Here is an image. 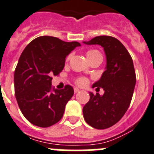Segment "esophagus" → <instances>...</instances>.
<instances>
[{"mask_svg": "<svg viewBox=\"0 0 154 154\" xmlns=\"http://www.w3.org/2000/svg\"><path fill=\"white\" fill-rule=\"evenodd\" d=\"M74 93H77L78 92H80V90H79L78 88H77V87H75V88L74 89Z\"/></svg>", "mask_w": 154, "mask_h": 154, "instance_id": "34e87169", "label": "esophagus"}]
</instances>
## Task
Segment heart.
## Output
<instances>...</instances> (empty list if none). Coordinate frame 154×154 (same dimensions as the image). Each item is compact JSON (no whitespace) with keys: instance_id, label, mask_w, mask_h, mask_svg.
Returning <instances> with one entry per match:
<instances>
[{"instance_id":"heart-1","label":"heart","mask_w":154,"mask_h":154,"mask_svg":"<svg viewBox=\"0 0 154 154\" xmlns=\"http://www.w3.org/2000/svg\"><path fill=\"white\" fill-rule=\"evenodd\" d=\"M87 58L89 59V61H91L95 59H100L103 61V55H102L101 53L98 51V50H96V49H91V50H89L87 52ZM70 58V55L67 56V60H68ZM75 84L77 85L80 86H85L86 84H87V79L84 77H77L75 79Z\"/></svg>"}]
</instances>
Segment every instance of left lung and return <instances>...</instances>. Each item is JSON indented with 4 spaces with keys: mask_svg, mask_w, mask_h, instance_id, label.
Wrapping results in <instances>:
<instances>
[{
    "mask_svg": "<svg viewBox=\"0 0 154 154\" xmlns=\"http://www.w3.org/2000/svg\"><path fill=\"white\" fill-rule=\"evenodd\" d=\"M84 43L103 47L107 64L101 79L93 85L103 88L104 94L90 93V100L83 108L84 118L91 127L106 129L116 124L127 112L135 87V70L131 54L115 37L100 35Z\"/></svg>",
    "mask_w": 154,
    "mask_h": 154,
    "instance_id": "left-lung-1",
    "label": "left lung"
}]
</instances>
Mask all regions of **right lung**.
Returning a JSON list of instances; mask_svg holds the SVG:
<instances>
[{
    "label": "right lung",
    "mask_w": 154,
    "mask_h": 154,
    "mask_svg": "<svg viewBox=\"0 0 154 154\" xmlns=\"http://www.w3.org/2000/svg\"><path fill=\"white\" fill-rule=\"evenodd\" d=\"M80 45L45 35L29 43L21 54L14 72L15 97L21 112L34 125L50 127L63 117L74 89L67 84L55 90L52 76L59 75L66 56Z\"/></svg>",
    "instance_id": "obj_1"
}]
</instances>
